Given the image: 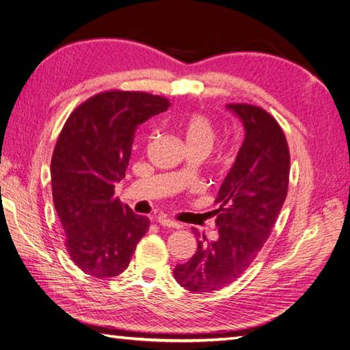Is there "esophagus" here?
Returning a JSON list of instances; mask_svg holds the SVG:
<instances>
[{
	"label": "esophagus",
	"mask_w": 350,
	"mask_h": 350,
	"mask_svg": "<svg viewBox=\"0 0 350 350\" xmlns=\"http://www.w3.org/2000/svg\"><path fill=\"white\" fill-rule=\"evenodd\" d=\"M158 224L162 225V226H168V228H180V224L173 221V219H170L167 216H159Z\"/></svg>",
	"instance_id": "1"
}]
</instances>
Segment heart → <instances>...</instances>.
Returning <instances> with one entry per match:
<instances>
[{
    "mask_svg": "<svg viewBox=\"0 0 350 350\" xmlns=\"http://www.w3.org/2000/svg\"><path fill=\"white\" fill-rule=\"evenodd\" d=\"M180 133L188 150H201L206 155L217 138L215 122L204 113H192L180 124Z\"/></svg>",
    "mask_w": 350,
    "mask_h": 350,
    "instance_id": "obj_1",
    "label": "heart"
}]
</instances>
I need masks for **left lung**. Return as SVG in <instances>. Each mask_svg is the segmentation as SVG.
I'll list each match as a JSON object with an SVG mask.
<instances>
[{
    "label": "left lung",
    "mask_w": 350,
    "mask_h": 350,
    "mask_svg": "<svg viewBox=\"0 0 350 350\" xmlns=\"http://www.w3.org/2000/svg\"><path fill=\"white\" fill-rule=\"evenodd\" d=\"M226 107L241 119L246 137L215 200L217 239L208 241L202 234L193 256L173 271L178 285L195 294L228 286L247 270L270 237L288 193L291 157L278 120L258 105Z\"/></svg>",
    "instance_id": "obj_1"
}]
</instances>
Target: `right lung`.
I'll use <instances>...</instances> for the list:
<instances>
[{"label":"right lung","instance_id":"obj_1","mask_svg":"<svg viewBox=\"0 0 350 350\" xmlns=\"http://www.w3.org/2000/svg\"><path fill=\"white\" fill-rule=\"evenodd\" d=\"M170 105L165 96L111 89L65 120L52 155V195L65 249L83 273L120 274L148 232L150 221L115 198V183L125 177L138 126Z\"/></svg>","mask_w":350,"mask_h":350}]
</instances>
